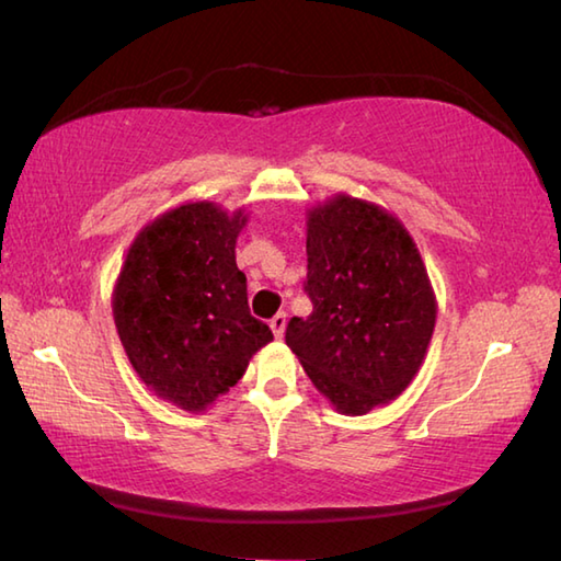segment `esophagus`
I'll list each match as a JSON object with an SVG mask.
<instances>
[{
	"label": "esophagus",
	"mask_w": 561,
	"mask_h": 561,
	"mask_svg": "<svg viewBox=\"0 0 561 561\" xmlns=\"http://www.w3.org/2000/svg\"><path fill=\"white\" fill-rule=\"evenodd\" d=\"M270 328H272L274 337L282 340V335H284V328H287V313H277V316H272Z\"/></svg>",
	"instance_id": "1"
}]
</instances>
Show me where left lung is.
<instances>
[{"label": "left lung", "mask_w": 561, "mask_h": 561, "mask_svg": "<svg viewBox=\"0 0 561 561\" xmlns=\"http://www.w3.org/2000/svg\"><path fill=\"white\" fill-rule=\"evenodd\" d=\"M306 291L287 345L343 415H365L409 389L435 331L425 262L397 216L345 192L306 211Z\"/></svg>", "instance_id": "8db88e82"}]
</instances>
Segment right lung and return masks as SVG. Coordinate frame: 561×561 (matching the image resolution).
<instances>
[{
	"mask_svg": "<svg viewBox=\"0 0 561 561\" xmlns=\"http://www.w3.org/2000/svg\"><path fill=\"white\" fill-rule=\"evenodd\" d=\"M248 224L216 202H186L138 230L112 291L114 323L138 379L182 411L202 413L272 340L250 316L236 243Z\"/></svg>",
	"mask_w": 561,
	"mask_h": 561,
	"instance_id": "right-lung-1",
	"label": "right lung"
}]
</instances>
